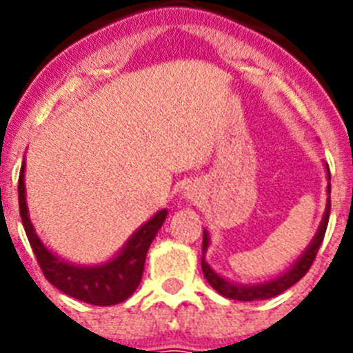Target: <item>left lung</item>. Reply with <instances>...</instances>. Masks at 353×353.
I'll use <instances>...</instances> for the list:
<instances>
[{"instance_id": "obj_1", "label": "left lung", "mask_w": 353, "mask_h": 353, "mask_svg": "<svg viewBox=\"0 0 353 353\" xmlns=\"http://www.w3.org/2000/svg\"><path fill=\"white\" fill-rule=\"evenodd\" d=\"M328 179H330V168H328ZM328 194H330V183H328ZM330 209H332V203H326V212H324V218L321 221V227H319L317 234L313 238V241L310 243V247L306 249V252L299 258V262L293 265V268L284 273L279 279L271 280V282H263V284L256 285H240V284H231L227 282L225 279H221L220 274L214 273L210 265H207L205 262V251L209 247V234L203 231V256H201V269H203V274L207 282H209L212 288H214L220 295L227 296V299H232V301H241V302H251V301H265V299H271V296H276L280 293H284L285 290H290L291 285L296 284L299 280L304 276V274L310 271L313 260L317 256L319 247L323 243L324 234H326V227H328L330 220Z\"/></svg>"}]
</instances>
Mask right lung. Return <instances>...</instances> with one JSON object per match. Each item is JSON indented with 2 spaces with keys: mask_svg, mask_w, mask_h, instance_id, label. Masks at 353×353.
Here are the masks:
<instances>
[{
  "mask_svg": "<svg viewBox=\"0 0 353 353\" xmlns=\"http://www.w3.org/2000/svg\"><path fill=\"white\" fill-rule=\"evenodd\" d=\"M23 170L25 163L21 165L18 179L19 216H21L25 234L29 238V243L34 251L43 276L65 295L93 304V306H113V304L124 302L128 296H132L133 291L141 284L146 252L165 221L166 210H159L152 220L146 221L128 240L124 249L113 260L102 265H95V268H80V265L63 262L62 258L52 254L34 232V227L30 223L29 212H27V203H25Z\"/></svg>",
  "mask_w": 353,
  "mask_h": 353,
  "instance_id": "add662e5",
  "label": "right lung"
}]
</instances>
